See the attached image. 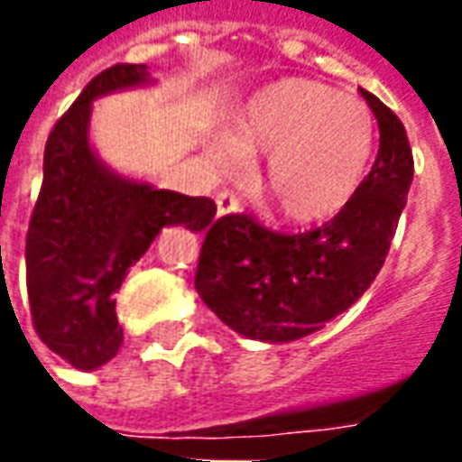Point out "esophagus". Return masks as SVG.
I'll return each mask as SVG.
<instances>
[{"mask_svg":"<svg viewBox=\"0 0 462 462\" xmlns=\"http://www.w3.org/2000/svg\"><path fill=\"white\" fill-rule=\"evenodd\" d=\"M215 202H217V215H230V212H237V208H240V205H237V198H235L230 190L217 192Z\"/></svg>","mask_w":462,"mask_h":462,"instance_id":"1","label":"esophagus"}]
</instances>
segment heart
Returning a JSON list of instances; mask_svg holds the SVG:
<instances>
[{
  "mask_svg": "<svg viewBox=\"0 0 462 462\" xmlns=\"http://www.w3.org/2000/svg\"><path fill=\"white\" fill-rule=\"evenodd\" d=\"M376 121L361 98L319 81L284 79L252 96L232 135L210 145L222 171H240L247 152H264L262 200L282 220L307 225L346 208L366 178Z\"/></svg>",
  "mask_w": 462,
  "mask_h": 462,
  "instance_id": "heart-1",
  "label": "heart"
}]
</instances>
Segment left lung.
I'll return each mask as SVG.
<instances>
[{
    "label": "left lung",
    "instance_id": "8db88e82",
    "mask_svg": "<svg viewBox=\"0 0 462 462\" xmlns=\"http://www.w3.org/2000/svg\"><path fill=\"white\" fill-rule=\"evenodd\" d=\"M378 123V152L358 192L321 227L267 230L250 215L208 227L195 290L230 329L280 344L319 331L376 280L413 182V152L398 116L361 88Z\"/></svg>",
    "mask_w": 462,
    "mask_h": 462
}]
</instances>
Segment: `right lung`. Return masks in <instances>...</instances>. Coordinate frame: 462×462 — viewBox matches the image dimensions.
<instances>
[{
  "instance_id": "1",
  "label": "right lung",
  "mask_w": 462,
  "mask_h": 462,
  "mask_svg": "<svg viewBox=\"0 0 462 462\" xmlns=\"http://www.w3.org/2000/svg\"><path fill=\"white\" fill-rule=\"evenodd\" d=\"M151 84L145 64H116L91 79L49 133L44 180L26 232V291L39 339L81 371L118 354L116 291L158 232L210 227L215 202L133 180L98 161L88 143L91 104Z\"/></svg>"
}]
</instances>
